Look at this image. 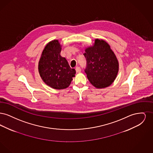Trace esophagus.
<instances>
[{"label":"esophagus","mask_w":153,"mask_h":153,"mask_svg":"<svg viewBox=\"0 0 153 153\" xmlns=\"http://www.w3.org/2000/svg\"><path fill=\"white\" fill-rule=\"evenodd\" d=\"M76 72L78 73V72H80L81 71V69L80 67H79V66H77V67H76Z\"/></svg>","instance_id":"34e87169"}]
</instances>
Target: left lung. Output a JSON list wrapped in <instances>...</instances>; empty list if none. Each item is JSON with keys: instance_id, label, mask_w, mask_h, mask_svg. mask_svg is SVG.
<instances>
[{"instance_id": "8db88e82", "label": "left lung", "mask_w": 153, "mask_h": 153, "mask_svg": "<svg viewBox=\"0 0 153 153\" xmlns=\"http://www.w3.org/2000/svg\"><path fill=\"white\" fill-rule=\"evenodd\" d=\"M84 56L87 60L84 69L88 79L96 88L109 86L117 77L119 63L109 45L103 40L95 39L93 46L85 49Z\"/></svg>"}]
</instances>
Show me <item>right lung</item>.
Masks as SVG:
<instances>
[{
    "label": "right lung",
    "instance_id": "obj_1",
    "mask_svg": "<svg viewBox=\"0 0 153 153\" xmlns=\"http://www.w3.org/2000/svg\"><path fill=\"white\" fill-rule=\"evenodd\" d=\"M61 51L58 40L50 42L42 51L38 64L39 73L45 83L56 89L68 87L76 74L75 69L60 55Z\"/></svg>",
    "mask_w": 153,
    "mask_h": 153
}]
</instances>
